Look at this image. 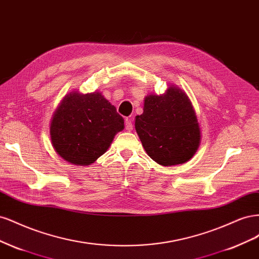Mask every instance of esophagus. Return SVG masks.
<instances>
[{"label": "esophagus", "mask_w": 259, "mask_h": 259, "mask_svg": "<svg viewBox=\"0 0 259 259\" xmlns=\"http://www.w3.org/2000/svg\"><path fill=\"white\" fill-rule=\"evenodd\" d=\"M125 130L128 132L133 130V117H126V120H125Z\"/></svg>", "instance_id": "esophagus-1"}]
</instances>
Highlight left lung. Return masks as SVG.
I'll return each instance as SVG.
<instances>
[{
  "label": "left lung",
  "instance_id": "8db88e82",
  "mask_svg": "<svg viewBox=\"0 0 259 259\" xmlns=\"http://www.w3.org/2000/svg\"><path fill=\"white\" fill-rule=\"evenodd\" d=\"M135 130L147 154L160 165L189 161L201 143L198 116L190 98L175 85L162 95L148 94Z\"/></svg>",
  "mask_w": 259,
  "mask_h": 259
}]
</instances>
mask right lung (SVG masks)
I'll use <instances>...</instances> for the list:
<instances>
[{"mask_svg":"<svg viewBox=\"0 0 259 259\" xmlns=\"http://www.w3.org/2000/svg\"><path fill=\"white\" fill-rule=\"evenodd\" d=\"M123 130V117L103 94L74 91L62 98L54 112L50 135L59 156L74 165L85 166L103 155L116 133Z\"/></svg>","mask_w":259,"mask_h":259,"instance_id":"obj_1","label":"right lung"}]
</instances>
